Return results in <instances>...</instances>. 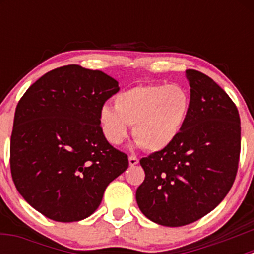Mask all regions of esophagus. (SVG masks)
Wrapping results in <instances>:
<instances>
[{
	"mask_svg": "<svg viewBox=\"0 0 254 254\" xmlns=\"http://www.w3.org/2000/svg\"><path fill=\"white\" fill-rule=\"evenodd\" d=\"M138 161H139V160L137 159L136 156H133V155L129 156V164H130V166H136L137 164H138Z\"/></svg>",
	"mask_w": 254,
	"mask_h": 254,
	"instance_id": "34e87169",
	"label": "esophagus"
}]
</instances>
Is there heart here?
Instances as JSON below:
<instances>
[{"mask_svg": "<svg viewBox=\"0 0 254 254\" xmlns=\"http://www.w3.org/2000/svg\"><path fill=\"white\" fill-rule=\"evenodd\" d=\"M115 107L105 105L99 112V124L105 138L121 144L132 125L133 138L145 150L167 148L182 131L190 112L189 92L178 83L138 84L113 99Z\"/></svg>", "mask_w": 254, "mask_h": 254, "instance_id": "1", "label": "heart"}]
</instances>
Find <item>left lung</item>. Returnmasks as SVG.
<instances>
[{"mask_svg":"<svg viewBox=\"0 0 254 254\" xmlns=\"http://www.w3.org/2000/svg\"><path fill=\"white\" fill-rule=\"evenodd\" d=\"M191 106L185 125L165 149L142 157L139 210L166 227L199 220L223 200L237 177L241 149L235 104L212 78L188 69Z\"/></svg>","mask_w":254,"mask_h":254,"instance_id":"left-lung-1","label":"left lung"}]
</instances>
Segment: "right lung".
Returning a JSON list of instances; mask_svg holds the SVG:
<instances>
[{"mask_svg":"<svg viewBox=\"0 0 254 254\" xmlns=\"http://www.w3.org/2000/svg\"><path fill=\"white\" fill-rule=\"evenodd\" d=\"M118 90L105 72L70 64L46 72L20 99L10 137L11 178L44 216L57 222L90 216L107 185L129 166L99 124L100 109Z\"/></svg>","mask_w":254,"mask_h":254,"instance_id":"right-lung-1","label":"right lung"}]
</instances>
